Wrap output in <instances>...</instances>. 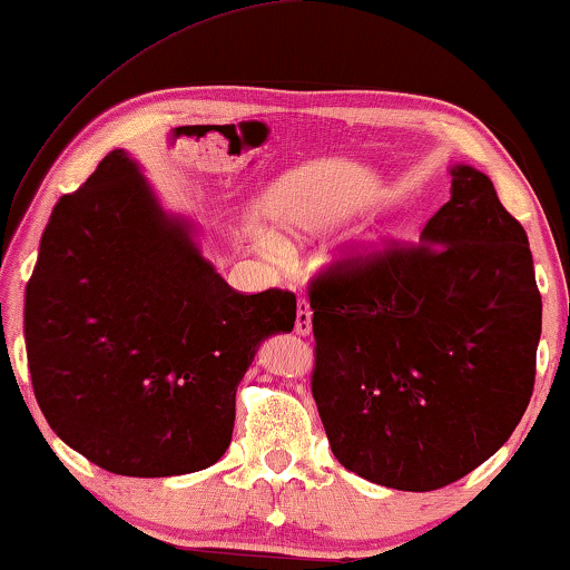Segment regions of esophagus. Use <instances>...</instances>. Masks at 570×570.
<instances>
[{
	"instance_id": "obj_1",
	"label": "esophagus",
	"mask_w": 570,
	"mask_h": 570,
	"mask_svg": "<svg viewBox=\"0 0 570 570\" xmlns=\"http://www.w3.org/2000/svg\"><path fill=\"white\" fill-rule=\"evenodd\" d=\"M295 334L308 337L311 334V306L306 301H298V311H295Z\"/></svg>"
}]
</instances>
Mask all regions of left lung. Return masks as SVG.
Returning a JSON list of instances; mask_svg holds the SVG:
<instances>
[{"label":"left lung","instance_id":"1","mask_svg":"<svg viewBox=\"0 0 570 570\" xmlns=\"http://www.w3.org/2000/svg\"><path fill=\"white\" fill-rule=\"evenodd\" d=\"M311 376L332 454L425 493L509 441L534 389L542 298L521 223L472 166L412 246L342 259L308 287Z\"/></svg>","mask_w":570,"mask_h":570}]
</instances>
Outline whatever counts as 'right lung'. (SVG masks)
Here are the masks:
<instances>
[{
    "instance_id": "obj_1",
    "label": "right lung",
    "mask_w": 570,
    "mask_h": 570,
    "mask_svg": "<svg viewBox=\"0 0 570 570\" xmlns=\"http://www.w3.org/2000/svg\"><path fill=\"white\" fill-rule=\"evenodd\" d=\"M293 324L295 295L233 291L124 150L57 202L26 287L38 407L67 446L127 478L215 464L256 347Z\"/></svg>"
}]
</instances>
